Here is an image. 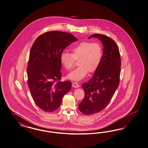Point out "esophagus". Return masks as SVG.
<instances>
[{
	"label": "esophagus",
	"mask_w": 148,
	"mask_h": 148,
	"mask_svg": "<svg viewBox=\"0 0 148 148\" xmlns=\"http://www.w3.org/2000/svg\"><path fill=\"white\" fill-rule=\"evenodd\" d=\"M72 86L75 87V88H77V87H80V85L78 84H77V82H73Z\"/></svg>",
	"instance_id": "esophagus-1"
}]
</instances>
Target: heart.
I'll return each mask as SVG.
<instances>
[{"mask_svg":"<svg viewBox=\"0 0 148 148\" xmlns=\"http://www.w3.org/2000/svg\"><path fill=\"white\" fill-rule=\"evenodd\" d=\"M71 53L62 52L60 55L62 65L70 71L75 64V60L79 61V67L71 71L66 78L73 81L78 82L83 79L88 73L96 71L100 64L103 55L102 46L97 42L83 41L71 49Z\"/></svg>","mask_w":148,"mask_h":148,"instance_id":"heart-1","label":"heart"}]
</instances>
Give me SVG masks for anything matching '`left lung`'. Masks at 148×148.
I'll list each match as a JSON object with an SVG mask.
<instances>
[{
	"label": "left lung",
	"mask_w": 148,
	"mask_h": 148,
	"mask_svg": "<svg viewBox=\"0 0 148 148\" xmlns=\"http://www.w3.org/2000/svg\"><path fill=\"white\" fill-rule=\"evenodd\" d=\"M103 45V53L100 64L93 77L82 85L85 97L79 109L83 114L92 115L103 110L111 101L119 85L121 58L116 42L107 36L95 34Z\"/></svg>",
	"instance_id": "obj_1"
}]
</instances>
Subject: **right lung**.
<instances>
[{
	"mask_svg": "<svg viewBox=\"0 0 148 148\" xmlns=\"http://www.w3.org/2000/svg\"><path fill=\"white\" fill-rule=\"evenodd\" d=\"M77 40L71 33L51 31L38 36L31 47L27 69L28 85L36 106L45 112L60 107L63 97L71 89V82L60 81V55Z\"/></svg>",
	"mask_w": 148,
	"mask_h": 148,
	"instance_id": "right-lung-1",
	"label": "right lung"
}]
</instances>
